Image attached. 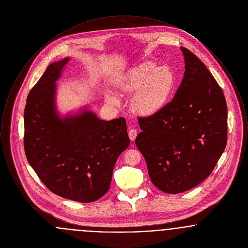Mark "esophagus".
<instances>
[{
  "mask_svg": "<svg viewBox=\"0 0 248 248\" xmlns=\"http://www.w3.org/2000/svg\"><path fill=\"white\" fill-rule=\"evenodd\" d=\"M128 135H129L130 140H131L132 141H134V140H136V138H137V135H138V131L135 129V128H132V129L129 130V132H128Z\"/></svg>",
  "mask_w": 248,
  "mask_h": 248,
  "instance_id": "esophagus-1",
  "label": "esophagus"
}]
</instances>
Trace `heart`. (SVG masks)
Wrapping results in <instances>:
<instances>
[{"mask_svg": "<svg viewBox=\"0 0 248 248\" xmlns=\"http://www.w3.org/2000/svg\"><path fill=\"white\" fill-rule=\"evenodd\" d=\"M177 79L167 66L158 67L154 62H144L130 69L121 79L119 87L133 94L132 108L137 114L153 116L160 112L170 101L175 92ZM107 100L118 104V97L107 93Z\"/></svg>", "mask_w": 248, "mask_h": 248, "instance_id": "1", "label": "heart"}]
</instances>
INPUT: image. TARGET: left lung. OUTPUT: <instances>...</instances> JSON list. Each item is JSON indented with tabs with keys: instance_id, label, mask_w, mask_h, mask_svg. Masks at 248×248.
<instances>
[{
	"instance_id": "8db88e82",
	"label": "left lung",
	"mask_w": 248,
	"mask_h": 248,
	"mask_svg": "<svg viewBox=\"0 0 248 248\" xmlns=\"http://www.w3.org/2000/svg\"><path fill=\"white\" fill-rule=\"evenodd\" d=\"M185 72L174 98L158 113L139 117L136 145L159 189L180 193L212 173L227 145L228 110L222 89L205 65L180 47Z\"/></svg>"
}]
</instances>
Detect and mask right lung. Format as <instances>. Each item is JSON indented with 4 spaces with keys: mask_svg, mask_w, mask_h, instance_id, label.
Returning a JSON list of instances; mask_svg holds the SVG:
<instances>
[{
    "mask_svg": "<svg viewBox=\"0 0 248 248\" xmlns=\"http://www.w3.org/2000/svg\"><path fill=\"white\" fill-rule=\"evenodd\" d=\"M69 60L50 64L28 94L24 148L29 164L52 192L92 202L109 189L114 165L130 140L124 117L103 121L87 108L59 116L56 82Z\"/></svg>",
    "mask_w": 248,
    "mask_h": 248,
    "instance_id": "add662e5",
    "label": "right lung"
}]
</instances>
